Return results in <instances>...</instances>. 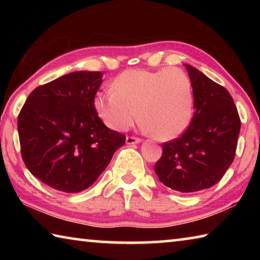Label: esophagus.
<instances>
[{
  "label": "esophagus",
  "instance_id": "34e87169",
  "mask_svg": "<svg viewBox=\"0 0 260 260\" xmlns=\"http://www.w3.org/2000/svg\"><path fill=\"white\" fill-rule=\"evenodd\" d=\"M141 139L139 138H134V136H127L126 138V143L127 144H138L141 142Z\"/></svg>",
  "mask_w": 260,
  "mask_h": 260
}]
</instances>
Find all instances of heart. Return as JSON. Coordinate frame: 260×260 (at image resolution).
<instances>
[{
	"mask_svg": "<svg viewBox=\"0 0 260 260\" xmlns=\"http://www.w3.org/2000/svg\"><path fill=\"white\" fill-rule=\"evenodd\" d=\"M112 88L99 91L94 105L114 131H127L141 118L146 131L170 141L179 138L192 119L191 80L180 69L127 70L114 79Z\"/></svg>",
	"mask_w": 260,
	"mask_h": 260,
	"instance_id": "obj_1",
	"label": "heart"
}]
</instances>
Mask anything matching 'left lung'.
I'll return each instance as SVG.
<instances>
[{
	"instance_id": "8db88e82",
	"label": "left lung",
	"mask_w": 260,
	"mask_h": 260,
	"mask_svg": "<svg viewBox=\"0 0 260 260\" xmlns=\"http://www.w3.org/2000/svg\"><path fill=\"white\" fill-rule=\"evenodd\" d=\"M193 91V117L182 136L162 144L155 165L159 181L193 192L220 181L234 160L241 120L231 94L199 70L184 64Z\"/></svg>"
}]
</instances>
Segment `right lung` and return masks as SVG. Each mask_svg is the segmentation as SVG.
<instances>
[{
	"label": "right lung",
	"mask_w": 260,
	"mask_h": 260,
	"mask_svg": "<svg viewBox=\"0 0 260 260\" xmlns=\"http://www.w3.org/2000/svg\"><path fill=\"white\" fill-rule=\"evenodd\" d=\"M102 72L78 71L28 95L18 116L21 157L35 178L64 192L89 188L126 138L99 118Z\"/></svg>",
	"instance_id": "add662e5"
}]
</instances>
